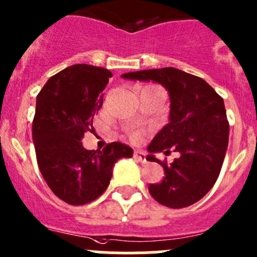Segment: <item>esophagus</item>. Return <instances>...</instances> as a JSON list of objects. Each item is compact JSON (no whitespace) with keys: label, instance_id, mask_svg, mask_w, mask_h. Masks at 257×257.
I'll return each mask as SVG.
<instances>
[{"label":"esophagus","instance_id":"esophagus-1","mask_svg":"<svg viewBox=\"0 0 257 257\" xmlns=\"http://www.w3.org/2000/svg\"><path fill=\"white\" fill-rule=\"evenodd\" d=\"M133 156H134V159H137V160L141 161V163H145L146 161V154L143 151H141V150L134 151Z\"/></svg>","mask_w":257,"mask_h":257}]
</instances>
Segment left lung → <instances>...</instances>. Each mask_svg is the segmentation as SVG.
I'll return each instance as SVG.
<instances>
[{"label": "left lung", "mask_w": 257, "mask_h": 257, "mask_svg": "<svg viewBox=\"0 0 257 257\" xmlns=\"http://www.w3.org/2000/svg\"><path fill=\"white\" fill-rule=\"evenodd\" d=\"M121 78L152 80L168 91L169 123L147 147L149 161L161 164L165 177L150 184L149 191L157 202L172 209L193 205L212 188L225 157L229 123L223 98L202 78L175 68L132 71ZM170 149L180 154L170 166L154 157Z\"/></svg>", "instance_id": "8db88e82"}]
</instances>
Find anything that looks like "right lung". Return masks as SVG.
<instances>
[{
  "instance_id": "1",
  "label": "right lung",
  "mask_w": 257,
  "mask_h": 257,
  "mask_svg": "<svg viewBox=\"0 0 257 257\" xmlns=\"http://www.w3.org/2000/svg\"><path fill=\"white\" fill-rule=\"evenodd\" d=\"M111 71L77 64L55 74L37 96L33 142L37 163L46 183L69 205H84L108 187L115 163L133 156L120 142L102 151L85 150L82 138L93 125L103 103L102 91Z\"/></svg>"
}]
</instances>
